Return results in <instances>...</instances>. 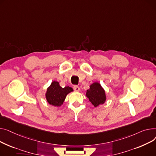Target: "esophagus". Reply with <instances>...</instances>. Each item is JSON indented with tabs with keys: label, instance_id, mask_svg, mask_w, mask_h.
I'll list each match as a JSON object with an SVG mask.
<instances>
[{
	"label": "esophagus",
	"instance_id": "1",
	"mask_svg": "<svg viewBox=\"0 0 156 156\" xmlns=\"http://www.w3.org/2000/svg\"><path fill=\"white\" fill-rule=\"evenodd\" d=\"M73 88H74V90L75 91H76V92H79V91L80 90V87L79 86H74Z\"/></svg>",
	"mask_w": 156,
	"mask_h": 156
}]
</instances>
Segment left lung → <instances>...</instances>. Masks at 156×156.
<instances>
[{"label":"left lung","mask_w":156,"mask_h":156,"mask_svg":"<svg viewBox=\"0 0 156 156\" xmlns=\"http://www.w3.org/2000/svg\"><path fill=\"white\" fill-rule=\"evenodd\" d=\"M86 96L95 107L103 104L106 101V95L104 89L98 82H94L87 90Z\"/></svg>","instance_id":"1"}]
</instances>
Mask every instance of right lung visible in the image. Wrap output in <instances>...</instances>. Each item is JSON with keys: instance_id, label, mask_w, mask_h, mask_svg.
I'll return each instance as SVG.
<instances>
[{"instance_id": "add662e5", "label": "right lung", "mask_w": 156, "mask_h": 156, "mask_svg": "<svg viewBox=\"0 0 156 156\" xmlns=\"http://www.w3.org/2000/svg\"><path fill=\"white\" fill-rule=\"evenodd\" d=\"M72 91H73L72 87L67 86L63 88L60 86L59 82L53 81L47 89L46 98L49 104L55 106H60L63 104L67 94Z\"/></svg>"}]
</instances>
